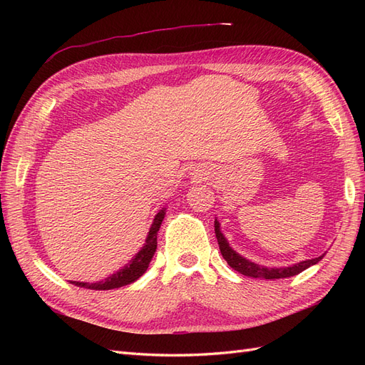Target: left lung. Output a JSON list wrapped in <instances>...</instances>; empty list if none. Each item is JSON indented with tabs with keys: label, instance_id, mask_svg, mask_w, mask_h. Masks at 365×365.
<instances>
[{
	"label": "left lung",
	"instance_id": "left-lung-1",
	"mask_svg": "<svg viewBox=\"0 0 365 365\" xmlns=\"http://www.w3.org/2000/svg\"><path fill=\"white\" fill-rule=\"evenodd\" d=\"M215 233H216V237H217L220 254H222V257L227 260L230 267L233 268L235 271L244 274V275H248V277H252V279L274 280V279L292 277V275L300 274L302 271L307 269L309 267H312V264L318 263L319 260L324 257V254H323V256H319V257L295 263V264H292V267L268 268V267H263V264H257V263H254V262H251L245 257H242L240 254H237L233 248H231L230 244L227 242V239H225V236L220 233V225L217 222V219L215 220Z\"/></svg>",
	"mask_w": 365,
	"mask_h": 365
}]
</instances>
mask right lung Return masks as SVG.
<instances>
[{
  "label": "right lung",
  "instance_id": "obj_1",
  "mask_svg": "<svg viewBox=\"0 0 365 365\" xmlns=\"http://www.w3.org/2000/svg\"><path fill=\"white\" fill-rule=\"evenodd\" d=\"M165 215V208L160 210V212L155 215V219H153V224L149 230V235L146 237V244L143 247L137 254L135 257L132 259L129 263H126V267L118 269L115 274L109 275L105 280L97 282V283H85V282H71L73 284L79 286V288H86V289H96V291H108V289H115L121 288V286H126L134 283L138 280L143 274L146 272L149 268V263L155 254L157 250V235L158 230L161 227V222Z\"/></svg>",
  "mask_w": 365,
  "mask_h": 365
}]
</instances>
